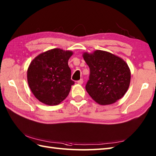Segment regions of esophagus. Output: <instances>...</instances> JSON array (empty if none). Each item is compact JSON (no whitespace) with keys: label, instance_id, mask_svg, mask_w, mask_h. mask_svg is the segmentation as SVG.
<instances>
[{"label":"esophagus","instance_id":"1","mask_svg":"<svg viewBox=\"0 0 156 156\" xmlns=\"http://www.w3.org/2000/svg\"><path fill=\"white\" fill-rule=\"evenodd\" d=\"M77 82H78V84H82V83H83V79H80V80H78Z\"/></svg>","mask_w":156,"mask_h":156}]
</instances>
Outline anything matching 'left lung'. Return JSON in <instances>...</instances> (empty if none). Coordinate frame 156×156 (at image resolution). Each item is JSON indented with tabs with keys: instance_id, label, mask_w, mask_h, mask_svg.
<instances>
[{
	"instance_id": "left-lung-1",
	"label": "left lung",
	"mask_w": 156,
	"mask_h": 156,
	"mask_svg": "<svg viewBox=\"0 0 156 156\" xmlns=\"http://www.w3.org/2000/svg\"><path fill=\"white\" fill-rule=\"evenodd\" d=\"M83 57L90 68L86 90L100 105H110L123 97L128 90L131 72L127 64L109 52L84 53Z\"/></svg>"
}]
</instances>
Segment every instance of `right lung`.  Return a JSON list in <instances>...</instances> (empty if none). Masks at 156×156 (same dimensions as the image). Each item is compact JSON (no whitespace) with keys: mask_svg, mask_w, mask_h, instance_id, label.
<instances>
[{"mask_svg":"<svg viewBox=\"0 0 156 156\" xmlns=\"http://www.w3.org/2000/svg\"><path fill=\"white\" fill-rule=\"evenodd\" d=\"M73 53L54 49L37 56L29 65L27 81L33 94L48 105H56L68 97L71 80L68 59Z\"/></svg>","mask_w":156,"mask_h":156,"instance_id":"right-lung-1","label":"right lung"}]
</instances>
